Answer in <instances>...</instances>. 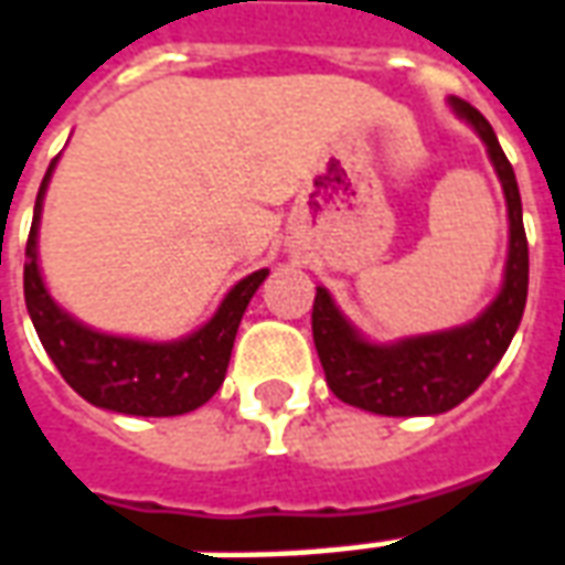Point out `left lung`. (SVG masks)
Wrapping results in <instances>:
<instances>
[{
  "label": "left lung",
  "mask_w": 565,
  "mask_h": 565,
  "mask_svg": "<svg viewBox=\"0 0 565 565\" xmlns=\"http://www.w3.org/2000/svg\"><path fill=\"white\" fill-rule=\"evenodd\" d=\"M487 143L489 159L502 180L508 220H511V247L504 266L502 294L477 321L440 330L428 337H409L394 345H373L354 333L330 294L318 287L311 306V337L321 358L323 376L339 401L379 413V416H437L459 406L480 382L492 373L511 345L530 287V244L523 228V204L511 161L499 146V137L475 106L459 97L449 100Z\"/></svg>",
  "instance_id": "left-lung-1"
}]
</instances>
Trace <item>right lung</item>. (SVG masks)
<instances>
[{
    "label": "right lung",
    "instance_id": "right-lung-1",
    "mask_svg": "<svg viewBox=\"0 0 565 565\" xmlns=\"http://www.w3.org/2000/svg\"><path fill=\"white\" fill-rule=\"evenodd\" d=\"M57 161V159H54ZM54 161L39 186L33 226L26 238V266H23V299L33 327L70 388L88 404L104 406L125 416H183L207 404L226 379L228 358L242 315L266 281L269 269H259L238 281L211 321L180 342H140V339L97 333L85 323L73 321L45 290L35 235L42 199L49 189Z\"/></svg>",
    "mask_w": 565,
    "mask_h": 565
}]
</instances>
